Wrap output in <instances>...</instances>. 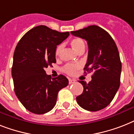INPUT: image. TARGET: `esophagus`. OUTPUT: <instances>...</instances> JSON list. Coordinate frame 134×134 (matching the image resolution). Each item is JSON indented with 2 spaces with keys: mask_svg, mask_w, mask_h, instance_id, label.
<instances>
[{
  "mask_svg": "<svg viewBox=\"0 0 134 134\" xmlns=\"http://www.w3.org/2000/svg\"><path fill=\"white\" fill-rule=\"evenodd\" d=\"M75 82H76V80H74V79H70V78L69 79V84H72V83H74Z\"/></svg>",
  "mask_w": 134,
  "mask_h": 134,
  "instance_id": "obj_1",
  "label": "esophagus"
}]
</instances>
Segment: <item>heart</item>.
Instances as JSON below:
<instances>
[{"label":"heart","instance_id":"heart-1","mask_svg":"<svg viewBox=\"0 0 134 134\" xmlns=\"http://www.w3.org/2000/svg\"><path fill=\"white\" fill-rule=\"evenodd\" d=\"M71 44L72 46L73 49L76 51V52H78L80 49H85V42L82 41L81 38H75L72 39L71 41ZM62 44H60L56 47V51H55V56L56 57L60 55V51L62 49ZM80 68V64H67L63 68V70L65 73L69 75H74L75 73L76 72L77 70Z\"/></svg>","mask_w":134,"mask_h":134}]
</instances>
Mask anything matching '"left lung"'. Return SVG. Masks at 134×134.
Here are the masks:
<instances>
[{
	"label": "left lung",
	"instance_id": "8db88e82",
	"mask_svg": "<svg viewBox=\"0 0 134 134\" xmlns=\"http://www.w3.org/2000/svg\"><path fill=\"white\" fill-rule=\"evenodd\" d=\"M71 34L87 42L85 74L93 72L89 83L79 80L83 92L76 97L77 103L87 111L101 110L110 104L120 87L122 65L117 46L109 34L98 26H88Z\"/></svg>",
	"mask_w": 134,
	"mask_h": 134
}]
</instances>
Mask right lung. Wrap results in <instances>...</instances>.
<instances>
[{"label":"right lung","mask_w":134,"mask_h":134,"mask_svg":"<svg viewBox=\"0 0 134 134\" xmlns=\"http://www.w3.org/2000/svg\"><path fill=\"white\" fill-rule=\"evenodd\" d=\"M69 35L68 31L39 25L27 31L16 45L12 68L14 92L30 112L43 114L52 110L58 92L69 84L63 75L52 78L44 71L56 63L57 45Z\"/></svg>","instance_id":"right-lung-1"}]
</instances>
